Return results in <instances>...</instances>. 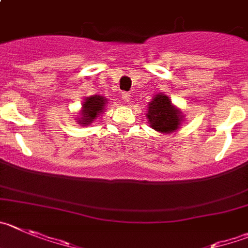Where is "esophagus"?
Listing matches in <instances>:
<instances>
[{"instance_id": "1", "label": "esophagus", "mask_w": 248, "mask_h": 248, "mask_svg": "<svg viewBox=\"0 0 248 248\" xmlns=\"http://www.w3.org/2000/svg\"><path fill=\"white\" fill-rule=\"evenodd\" d=\"M122 98H123V101L125 102V103H129V102H130V93L124 92L122 94Z\"/></svg>"}]
</instances>
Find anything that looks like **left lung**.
Returning <instances> with one entry per match:
<instances>
[{
  "mask_svg": "<svg viewBox=\"0 0 248 248\" xmlns=\"http://www.w3.org/2000/svg\"><path fill=\"white\" fill-rule=\"evenodd\" d=\"M183 113L171 102L165 93H157L147 104L146 118L152 129L162 134H172L178 130L183 122Z\"/></svg>",
  "mask_w": 248,
  "mask_h": 248,
  "instance_id": "1",
  "label": "left lung"
}]
</instances>
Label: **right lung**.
Returning <instances> with one entry per match:
<instances>
[{
    "instance_id": "obj_1",
    "label": "right lung",
    "mask_w": 248,
    "mask_h": 248,
    "mask_svg": "<svg viewBox=\"0 0 248 248\" xmlns=\"http://www.w3.org/2000/svg\"><path fill=\"white\" fill-rule=\"evenodd\" d=\"M108 104V99L99 94L86 97L82 103V108L79 110V117L76 118L79 125H90L97 119L99 114L104 112V108Z\"/></svg>"
}]
</instances>
